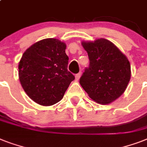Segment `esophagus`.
Instances as JSON below:
<instances>
[{
    "label": "esophagus",
    "instance_id": "1",
    "mask_svg": "<svg viewBox=\"0 0 147 147\" xmlns=\"http://www.w3.org/2000/svg\"><path fill=\"white\" fill-rule=\"evenodd\" d=\"M81 75H82V73H81V72H79V73H78V74H76V81H78V79L80 78Z\"/></svg>",
    "mask_w": 147,
    "mask_h": 147
}]
</instances>
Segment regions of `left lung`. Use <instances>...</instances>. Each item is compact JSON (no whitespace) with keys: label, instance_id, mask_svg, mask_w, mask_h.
Returning a JSON list of instances; mask_svg holds the SVG:
<instances>
[{"label":"left lung","instance_id":"obj_1","mask_svg":"<svg viewBox=\"0 0 147 147\" xmlns=\"http://www.w3.org/2000/svg\"><path fill=\"white\" fill-rule=\"evenodd\" d=\"M90 64L79 83L95 102L107 105L121 96L130 82L131 71L127 58L109 40L98 39L82 42Z\"/></svg>","mask_w":147,"mask_h":147}]
</instances>
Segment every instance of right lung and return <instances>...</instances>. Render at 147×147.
Returning a JSON list of instances; mask_svg holds the SVG:
<instances>
[{
    "label": "right lung",
    "instance_id": "1",
    "mask_svg": "<svg viewBox=\"0 0 147 147\" xmlns=\"http://www.w3.org/2000/svg\"><path fill=\"white\" fill-rule=\"evenodd\" d=\"M66 45L54 38L29 47L19 62V78L30 98L42 106L55 105L64 96L75 76L68 71Z\"/></svg>",
    "mask_w": 147,
    "mask_h": 147
}]
</instances>
